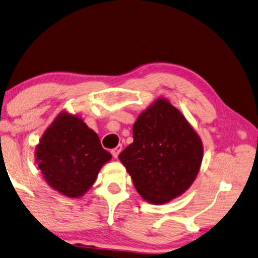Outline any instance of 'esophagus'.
Segmentation results:
<instances>
[{
	"instance_id": "obj_1",
	"label": "esophagus",
	"mask_w": 258,
	"mask_h": 258,
	"mask_svg": "<svg viewBox=\"0 0 258 258\" xmlns=\"http://www.w3.org/2000/svg\"><path fill=\"white\" fill-rule=\"evenodd\" d=\"M121 150H122V145H118L115 147V149H113L111 152H112V156L114 157V158H118V156H119V153L121 152Z\"/></svg>"
}]
</instances>
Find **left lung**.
Listing matches in <instances>:
<instances>
[{
	"mask_svg": "<svg viewBox=\"0 0 258 258\" xmlns=\"http://www.w3.org/2000/svg\"><path fill=\"white\" fill-rule=\"evenodd\" d=\"M119 159L140 196L152 204H164L194 183L203 159V145L184 115L159 99L138 116L133 143Z\"/></svg>",
	"mask_w": 258,
	"mask_h": 258,
	"instance_id": "1",
	"label": "left lung"
}]
</instances>
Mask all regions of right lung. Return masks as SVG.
Here are the masks:
<instances>
[{
  "label": "right lung",
  "mask_w": 258,
  "mask_h": 258,
  "mask_svg": "<svg viewBox=\"0 0 258 258\" xmlns=\"http://www.w3.org/2000/svg\"><path fill=\"white\" fill-rule=\"evenodd\" d=\"M35 157L47 183L72 198L84 195L112 158L97 133L68 113H60L43 133Z\"/></svg>",
  "instance_id": "right-lung-1"
}]
</instances>
